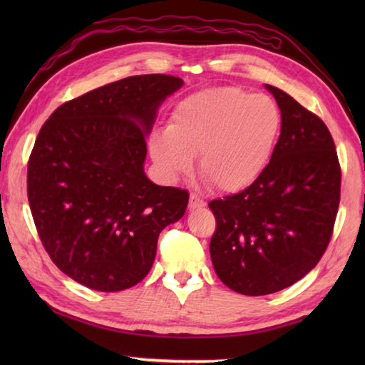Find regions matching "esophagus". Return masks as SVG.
<instances>
[{
	"instance_id": "obj_1",
	"label": "esophagus",
	"mask_w": 365,
	"mask_h": 365,
	"mask_svg": "<svg viewBox=\"0 0 365 365\" xmlns=\"http://www.w3.org/2000/svg\"><path fill=\"white\" fill-rule=\"evenodd\" d=\"M190 209H197V207H205L206 206V201L202 200V197L200 195L196 193H191L190 195V202H188Z\"/></svg>"
}]
</instances>
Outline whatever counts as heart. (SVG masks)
I'll return each mask as SVG.
<instances>
[{"mask_svg":"<svg viewBox=\"0 0 365 365\" xmlns=\"http://www.w3.org/2000/svg\"><path fill=\"white\" fill-rule=\"evenodd\" d=\"M282 132V110L270 96L238 86L197 91L177 104L168 133L150 138L151 158L168 177L197 170L209 187L238 191L261 175Z\"/></svg>","mask_w":365,"mask_h":365,"instance_id":"heart-1","label":"heart"}]
</instances>
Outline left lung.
<instances>
[{"label":"left lung","instance_id":"left-lung-1","mask_svg":"<svg viewBox=\"0 0 365 365\" xmlns=\"http://www.w3.org/2000/svg\"><path fill=\"white\" fill-rule=\"evenodd\" d=\"M282 132L269 164L237 195L212 200L215 274L233 292L262 296L316 267L335 225L341 168L329 128L275 86Z\"/></svg>","mask_w":365,"mask_h":365}]
</instances>
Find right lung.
I'll return each mask as SVG.
<instances>
[{
	"label": "right lung",
	"instance_id": "obj_1",
	"mask_svg": "<svg viewBox=\"0 0 365 365\" xmlns=\"http://www.w3.org/2000/svg\"><path fill=\"white\" fill-rule=\"evenodd\" d=\"M183 80L133 76L71 100L43 123L27 168L36 232L67 277L122 292L148 275L159 233L185 214L188 191L143 170L159 104Z\"/></svg>",
	"mask_w": 365,
	"mask_h": 365
}]
</instances>
